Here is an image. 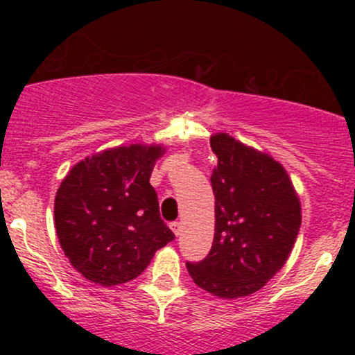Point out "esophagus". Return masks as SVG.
Wrapping results in <instances>:
<instances>
[{
	"label": "esophagus",
	"mask_w": 355,
	"mask_h": 355,
	"mask_svg": "<svg viewBox=\"0 0 355 355\" xmlns=\"http://www.w3.org/2000/svg\"><path fill=\"white\" fill-rule=\"evenodd\" d=\"M170 227H171V230H173L175 235H180V232H182V223H180V221H171Z\"/></svg>",
	"instance_id": "esophagus-1"
}]
</instances>
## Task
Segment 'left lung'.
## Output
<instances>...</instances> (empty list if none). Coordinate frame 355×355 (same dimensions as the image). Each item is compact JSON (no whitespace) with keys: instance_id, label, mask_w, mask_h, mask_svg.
Wrapping results in <instances>:
<instances>
[{"instance_id":"1","label":"left lung","mask_w":355,"mask_h":355,"mask_svg":"<svg viewBox=\"0 0 355 355\" xmlns=\"http://www.w3.org/2000/svg\"><path fill=\"white\" fill-rule=\"evenodd\" d=\"M218 164L214 239L209 254L187 261L194 284L221 299L257 292L282 270L300 228V202L287 171L227 134L213 135Z\"/></svg>"}]
</instances>
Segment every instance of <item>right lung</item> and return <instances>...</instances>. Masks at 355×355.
Returning <instances> with one entry per match:
<instances>
[{
    "mask_svg": "<svg viewBox=\"0 0 355 355\" xmlns=\"http://www.w3.org/2000/svg\"><path fill=\"white\" fill-rule=\"evenodd\" d=\"M159 146H128L75 164L55 199V227L71 266L103 287L137 278L175 239L151 184Z\"/></svg>",
    "mask_w": 355,
    "mask_h": 355,
    "instance_id": "obj_1",
    "label": "right lung"
}]
</instances>
